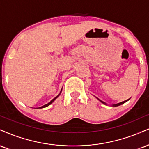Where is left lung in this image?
<instances>
[{
    "label": "left lung",
    "mask_w": 149,
    "mask_h": 149,
    "mask_svg": "<svg viewBox=\"0 0 149 149\" xmlns=\"http://www.w3.org/2000/svg\"><path fill=\"white\" fill-rule=\"evenodd\" d=\"M97 99L98 100V101H101L102 103H103V104H104V105H107V104H106V103H105V102L102 101H101V100H100V99H99V98H97ZM128 100H129V99H128V100H126V101H123V102H121V103H116V104H114V105H112V107H116V106H119V105H122V104H123V103H126V101H128Z\"/></svg>",
    "instance_id": "obj_1"
}]
</instances>
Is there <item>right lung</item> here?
Returning <instances> with one entry per match:
<instances>
[{
    "mask_svg": "<svg viewBox=\"0 0 149 149\" xmlns=\"http://www.w3.org/2000/svg\"><path fill=\"white\" fill-rule=\"evenodd\" d=\"M62 89H61V91H60V94H59L58 95H57V96H56V97H55L54 98H53V99H52V100H51V101L49 102V103H47V104H46V105H43V106H42V107H39V108H44V107H48V105H51V104L52 103H53V101H55V99H56V98H57V97H58V96H60V94H61V92H62Z\"/></svg>",
    "mask_w": 149,
    "mask_h": 149,
    "instance_id": "add662e5",
    "label": "right lung"
}]
</instances>
